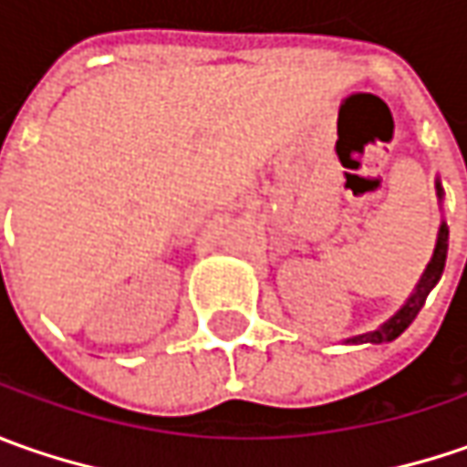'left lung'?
Segmentation results:
<instances>
[{
	"mask_svg": "<svg viewBox=\"0 0 467 467\" xmlns=\"http://www.w3.org/2000/svg\"><path fill=\"white\" fill-rule=\"evenodd\" d=\"M437 197L441 200L440 182H437ZM447 239H450V228H447V223L441 221L440 236H437V246H434L431 262L426 265L421 280H419V285H416V291L410 294V298H408L403 306L392 314L389 319H387L385 325H379L377 330L364 332V335H353V337H348L346 343H389V340H395L400 332L408 330V325L416 319V314L421 312L423 301H426V296L431 294V288L440 283L441 273H444V260H447Z\"/></svg>",
	"mask_w": 467,
	"mask_h": 467,
	"instance_id": "1",
	"label": "left lung"
}]
</instances>
